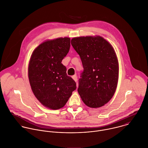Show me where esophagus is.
<instances>
[{
  "mask_svg": "<svg viewBox=\"0 0 148 148\" xmlns=\"http://www.w3.org/2000/svg\"><path fill=\"white\" fill-rule=\"evenodd\" d=\"M72 78H73L75 82H77V77L76 75H74L72 76Z\"/></svg>",
  "mask_w": 148,
  "mask_h": 148,
  "instance_id": "34e87169",
  "label": "esophagus"
}]
</instances>
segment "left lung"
Returning <instances> with one entry per match:
<instances>
[{
    "label": "left lung",
    "mask_w": 148,
    "mask_h": 148,
    "mask_svg": "<svg viewBox=\"0 0 148 148\" xmlns=\"http://www.w3.org/2000/svg\"><path fill=\"white\" fill-rule=\"evenodd\" d=\"M71 43L84 67L78 92L88 106L101 107L112 99L117 86L119 67L114 49L100 36L74 38Z\"/></svg>",
    "instance_id": "obj_1"
}]
</instances>
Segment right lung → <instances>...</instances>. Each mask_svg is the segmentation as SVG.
Instances as JSON below:
<instances>
[{"label": "right lung", "mask_w": 148, "mask_h": 148, "mask_svg": "<svg viewBox=\"0 0 148 148\" xmlns=\"http://www.w3.org/2000/svg\"><path fill=\"white\" fill-rule=\"evenodd\" d=\"M70 47L69 38L48 40L34 50L30 58L28 74L32 91L38 100L50 109L63 108L77 88L61 63Z\"/></svg>", "instance_id": "1"}]
</instances>
